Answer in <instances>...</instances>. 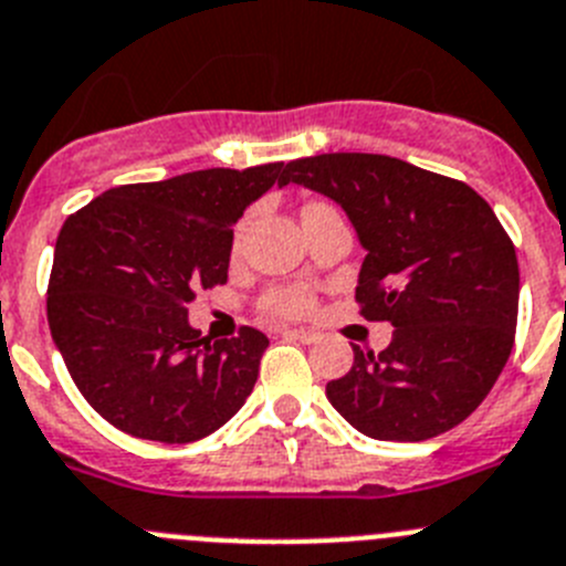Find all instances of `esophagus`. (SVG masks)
<instances>
[{
    "mask_svg": "<svg viewBox=\"0 0 566 566\" xmlns=\"http://www.w3.org/2000/svg\"><path fill=\"white\" fill-rule=\"evenodd\" d=\"M284 338H293V340H302V344H313L315 338H318V335L315 333H310V329H284Z\"/></svg>",
    "mask_w": 566,
    "mask_h": 566,
    "instance_id": "obj_1",
    "label": "esophagus"
}]
</instances>
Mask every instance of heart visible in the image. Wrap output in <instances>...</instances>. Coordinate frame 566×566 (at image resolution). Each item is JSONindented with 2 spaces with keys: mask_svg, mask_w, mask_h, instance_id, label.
Returning <instances> with one entry per match:
<instances>
[{
  "mask_svg": "<svg viewBox=\"0 0 566 566\" xmlns=\"http://www.w3.org/2000/svg\"><path fill=\"white\" fill-rule=\"evenodd\" d=\"M248 231V220L237 228V245L242 242ZM315 307L313 290L302 287V284H284V287H273L262 295V310L268 315H279V318H298L307 315Z\"/></svg>",
  "mask_w": 566,
  "mask_h": 566,
  "instance_id": "1",
  "label": "heart"
}]
</instances>
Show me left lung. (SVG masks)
Masks as SVG:
<instances>
[{
    "instance_id": "8db88e82",
    "label": "left lung",
    "mask_w": 566,
    "mask_h": 566,
    "mask_svg": "<svg viewBox=\"0 0 566 566\" xmlns=\"http://www.w3.org/2000/svg\"><path fill=\"white\" fill-rule=\"evenodd\" d=\"M287 182L344 208L366 248L360 315L395 327L384 353L353 346L329 403L371 440L420 442L460 426L516 338V248L493 208L462 180L364 151L287 163Z\"/></svg>"
}]
</instances>
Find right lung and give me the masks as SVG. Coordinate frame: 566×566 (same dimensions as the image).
<instances>
[{
	"label": "right lung",
	"instance_id": "right-lung-1",
	"mask_svg": "<svg viewBox=\"0 0 566 566\" xmlns=\"http://www.w3.org/2000/svg\"><path fill=\"white\" fill-rule=\"evenodd\" d=\"M284 163L132 182L70 213L55 239L48 321L84 400L140 440L195 442L253 391L264 333L211 340L188 324L197 290L228 282L233 222Z\"/></svg>",
	"mask_w": 566,
	"mask_h": 566
}]
</instances>
